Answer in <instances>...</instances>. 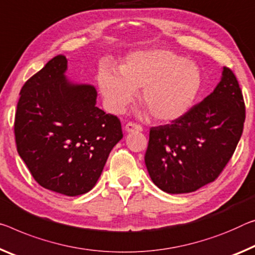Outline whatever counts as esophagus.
<instances>
[{"instance_id": "1", "label": "esophagus", "mask_w": 255, "mask_h": 255, "mask_svg": "<svg viewBox=\"0 0 255 255\" xmlns=\"http://www.w3.org/2000/svg\"><path fill=\"white\" fill-rule=\"evenodd\" d=\"M125 130L127 132H132V131H142L143 128L139 125H137L135 123H128L126 126H125Z\"/></svg>"}]
</instances>
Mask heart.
<instances>
[{"label":"heart","instance_id":"obj_1","mask_svg":"<svg viewBox=\"0 0 255 255\" xmlns=\"http://www.w3.org/2000/svg\"><path fill=\"white\" fill-rule=\"evenodd\" d=\"M98 85L106 107L123 113L140 92V103L153 118L171 123L191 110L202 86L200 68L175 52L154 48L129 54L119 72L102 66Z\"/></svg>","mask_w":255,"mask_h":255}]
</instances>
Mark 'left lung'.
Returning <instances> with one entry per match:
<instances>
[{"instance_id":"obj_1","label":"left lung","mask_w":255,"mask_h":255,"mask_svg":"<svg viewBox=\"0 0 255 255\" xmlns=\"http://www.w3.org/2000/svg\"><path fill=\"white\" fill-rule=\"evenodd\" d=\"M245 104L234 72L222 69L211 94L184 117L149 129L145 164L169 194L195 192L218 178L243 132Z\"/></svg>"}]
</instances>
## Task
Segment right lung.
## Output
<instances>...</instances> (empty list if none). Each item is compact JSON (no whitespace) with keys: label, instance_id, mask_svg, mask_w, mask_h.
Listing matches in <instances>:
<instances>
[{"label":"right lung","instance_id":"right-lung-1","mask_svg":"<svg viewBox=\"0 0 255 255\" xmlns=\"http://www.w3.org/2000/svg\"><path fill=\"white\" fill-rule=\"evenodd\" d=\"M60 54L30 77L20 91L14 119L17 151L42 187L67 196L94 187L115 145L120 120L96 107L90 84L66 77Z\"/></svg>","mask_w":255,"mask_h":255}]
</instances>
